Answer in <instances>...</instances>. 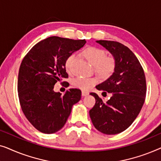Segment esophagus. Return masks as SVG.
<instances>
[{"mask_svg": "<svg viewBox=\"0 0 161 161\" xmlns=\"http://www.w3.org/2000/svg\"><path fill=\"white\" fill-rule=\"evenodd\" d=\"M87 95H89V92H86V91H82V96L83 97H85Z\"/></svg>", "mask_w": 161, "mask_h": 161, "instance_id": "34e87169", "label": "esophagus"}]
</instances>
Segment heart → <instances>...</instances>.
Segmentation results:
<instances>
[{"instance_id": "obj_1", "label": "heart", "mask_w": 161, "mask_h": 161, "mask_svg": "<svg viewBox=\"0 0 161 161\" xmlns=\"http://www.w3.org/2000/svg\"><path fill=\"white\" fill-rule=\"evenodd\" d=\"M83 56L89 63L94 66L95 71L103 78H108L113 73L116 67V61L113 56H106V52L101 48L89 46L83 50ZM75 58V55L72 53L65 61V68L67 72L72 69V64ZM97 83L95 78L76 77L72 80L75 87L82 90H89Z\"/></svg>"}]
</instances>
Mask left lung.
Masks as SVG:
<instances>
[{
  "label": "left lung",
  "mask_w": 161,
  "mask_h": 161,
  "mask_svg": "<svg viewBox=\"0 0 161 161\" xmlns=\"http://www.w3.org/2000/svg\"><path fill=\"white\" fill-rule=\"evenodd\" d=\"M97 42L112 54L116 67L112 75L96 86L111 94V98L103 102L96 93H90L96 103L89 115L97 130L114 135L128 128L140 113L146 97V78L139 61L126 46L114 41Z\"/></svg>",
  "instance_id": "1"
}]
</instances>
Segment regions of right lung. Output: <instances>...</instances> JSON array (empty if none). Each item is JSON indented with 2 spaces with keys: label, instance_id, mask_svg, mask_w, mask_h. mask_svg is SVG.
<instances>
[{
  "label": "right lung",
  "instance_id": "add662e5",
  "mask_svg": "<svg viewBox=\"0 0 161 161\" xmlns=\"http://www.w3.org/2000/svg\"><path fill=\"white\" fill-rule=\"evenodd\" d=\"M86 42L50 36L36 44L22 61L17 82L19 103L27 119L42 133H54L62 128L72 105L80 100V89H69L61 95L53 88L68 78L66 59Z\"/></svg>",
  "mask_w": 161,
  "mask_h": 161
}]
</instances>
